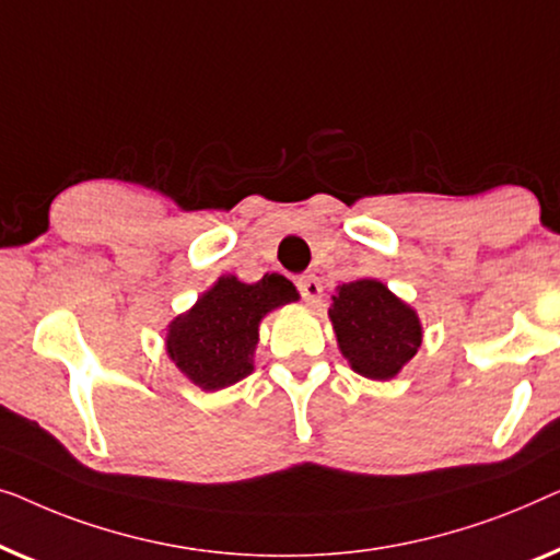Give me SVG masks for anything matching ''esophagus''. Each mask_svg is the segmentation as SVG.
<instances>
[{
    "label": "esophagus",
    "mask_w": 560,
    "mask_h": 560,
    "mask_svg": "<svg viewBox=\"0 0 560 560\" xmlns=\"http://www.w3.org/2000/svg\"><path fill=\"white\" fill-rule=\"evenodd\" d=\"M296 287H299V291H302V296H304L306 304L314 306V304L322 302V283H319L317 277H314V273H310V277L299 279Z\"/></svg>",
    "instance_id": "34e87169"
}]
</instances>
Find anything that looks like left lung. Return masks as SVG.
Segmentation results:
<instances>
[{"mask_svg":"<svg viewBox=\"0 0 560 560\" xmlns=\"http://www.w3.org/2000/svg\"><path fill=\"white\" fill-rule=\"evenodd\" d=\"M327 314L342 358L368 381H393L421 348L419 314L377 279L337 287Z\"/></svg>","mask_w":560,"mask_h":560,"instance_id":"obj_1","label":"left lung"}]
</instances>
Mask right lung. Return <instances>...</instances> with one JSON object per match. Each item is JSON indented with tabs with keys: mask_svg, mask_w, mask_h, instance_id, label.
Listing matches in <instances>:
<instances>
[{
	"mask_svg": "<svg viewBox=\"0 0 560 560\" xmlns=\"http://www.w3.org/2000/svg\"><path fill=\"white\" fill-rule=\"evenodd\" d=\"M296 299V287L281 273H266L256 283L225 273L170 322L164 350L198 388L223 390L254 373L261 319Z\"/></svg>",
	"mask_w": 560,
	"mask_h": 560,
	"instance_id": "right-lung-1",
	"label": "right lung"
}]
</instances>
